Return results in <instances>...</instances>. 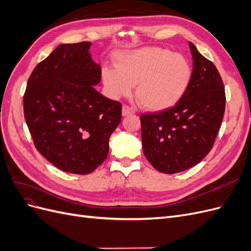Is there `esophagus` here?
<instances>
[{
  "instance_id": "esophagus-1",
  "label": "esophagus",
  "mask_w": 251,
  "mask_h": 251,
  "mask_svg": "<svg viewBox=\"0 0 251 251\" xmlns=\"http://www.w3.org/2000/svg\"><path fill=\"white\" fill-rule=\"evenodd\" d=\"M131 114H134V110L131 107H128V105L125 104L123 107V115L127 116V115H131Z\"/></svg>"
}]
</instances>
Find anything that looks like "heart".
I'll list each match as a JSON object with an SVG mask.
<instances>
[{"label":"heart","instance_id":"obj_1","mask_svg":"<svg viewBox=\"0 0 251 251\" xmlns=\"http://www.w3.org/2000/svg\"><path fill=\"white\" fill-rule=\"evenodd\" d=\"M193 67L187 57L160 47H144L117 55L116 69L104 68L102 80L113 98L135 95L142 108L162 111L176 104L187 91Z\"/></svg>","mask_w":251,"mask_h":251}]
</instances>
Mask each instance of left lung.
I'll use <instances>...</instances> for the list:
<instances>
[{
	"label": "left lung",
	"instance_id": "1",
	"mask_svg": "<svg viewBox=\"0 0 251 251\" xmlns=\"http://www.w3.org/2000/svg\"><path fill=\"white\" fill-rule=\"evenodd\" d=\"M193 78L173 108L140 116L144 156L154 168L175 174L198 164L214 147L225 111L220 73L189 42Z\"/></svg>",
	"mask_w": 251,
	"mask_h": 251
}]
</instances>
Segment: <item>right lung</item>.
I'll return each instance as SVG.
<instances>
[{
    "label": "right lung",
    "instance_id": "add662e5",
    "mask_svg": "<svg viewBox=\"0 0 251 251\" xmlns=\"http://www.w3.org/2000/svg\"><path fill=\"white\" fill-rule=\"evenodd\" d=\"M90 42L62 44L37 65L24 94V115L36 150L57 169L87 175L109 154L121 103L93 86L101 69Z\"/></svg>",
    "mask_w": 251,
    "mask_h": 251
}]
</instances>
